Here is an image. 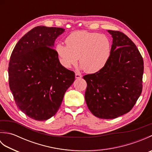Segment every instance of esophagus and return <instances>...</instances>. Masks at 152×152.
<instances>
[{"label": "esophagus", "mask_w": 152, "mask_h": 152, "mask_svg": "<svg viewBox=\"0 0 152 152\" xmlns=\"http://www.w3.org/2000/svg\"><path fill=\"white\" fill-rule=\"evenodd\" d=\"M75 77H76V78H77V79H79V78H81L82 77V76L81 74H80V73L76 72V73L75 74Z\"/></svg>", "instance_id": "obj_1"}]
</instances>
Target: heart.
<instances>
[{
    "instance_id": "1",
    "label": "heart",
    "mask_w": 152,
    "mask_h": 152,
    "mask_svg": "<svg viewBox=\"0 0 152 152\" xmlns=\"http://www.w3.org/2000/svg\"><path fill=\"white\" fill-rule=\"evenodd\" d=\"M66 44H57L55 50L60 64L70 69L78 63L87 73L102 70L107 63L112 51V43L104 34L94 32H73L66 38Z\"/></svg>"
}]
</instances>
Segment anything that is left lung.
<instances>
[{
    "label": "left lung",
    "instance_id": "obj_1",
    "mask_svg": "<svg viewBox=\"0 0 152 152\" xmlns=\"http://www.w3.org/2000/svg\"><path fill=\"white\" fill-rule=\"evenodd\" d=\"M108 31L113 38L108 61L99 72L83 77L87 106L101 119L116 118L131 111L142 91L144 61L140 51L122 32Z\"/></svg>",
    "mask_w": 152,
    "mask_h": 152
}]
</instances>
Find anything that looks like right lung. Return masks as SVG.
<instances>
[{
	"mask_svg": "<svg viewBox=\"0 0 152 152\" xmlns=\"http://www.w3.org/2000/svg\"><path fill=\"white\" fill-rule=\"evenodd\" d=\"M64 29L38 26L16 44L8 66L9 86L16 105L38 121L56 114L75 74L60 64L55 40Z\"/></svg>",
	"mask_w": 152,
	"mask_h": 152,
	"instance_id": "add662e5",
	"label": "right lung"
}]
</instances>
